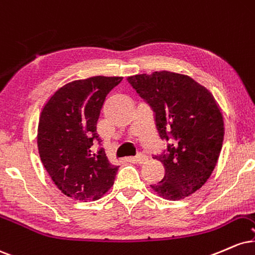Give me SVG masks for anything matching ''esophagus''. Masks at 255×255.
Instances as JSON below:
<instances>
[{"label":"esophagus","instance_id":"obj_1","mask_svg":"<svg viewBox=\"0 0 255 255\" xmlns=\"http://www.w3.org/2000/svg\"><path fill=\"white\" fill-rule=\"evenodd\" d=\"M133 160L136 161L137 163H139V164H140V163H144L145 161L148 160V157H146L144 154H142V152H138V154H137L136 156H134Z\"/></svg>","mask_w":255,"mask_h":255}]
</instances>
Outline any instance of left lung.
Listing matches in <instances>:
<instances>
[{"label": "left lung", "mask_w": 255, "mask_h": 255, "mask_svg": "<svg viewBox=\"0 0 255 255\" xmlns=\"http://www.w3.org/2000/svg\"><path fill=\"white\" fill-rule=\"evenodd\" d=\"M128 81L154 111L158 134L167 140L154 157L164 176L150 187L169 200L188 197L210 178L222 149L224 123L216 100L190 76L166 70Z\"/></svg>", "instance_id": "obj_1"}]
</instances>
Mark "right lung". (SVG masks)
<instances>
[{
  "label": "right lung",
  "instance_id": "1",
  "mask_svg": "<svg viewBox=\"0 0 255 255\" xmlns=\"http://www.w3.org/2000/svg\"><path fill=\"white\" fill-rule=\"evenodd\" d=\"M123 77L93 76L69 82L41 111L38 150L45 169L65 196L97 200L112 187L118 166L100 146L97 123L107 94Z\"/></svg>",
  "mask_w": 255,
  "mask_h": 255
}]
</instances>
